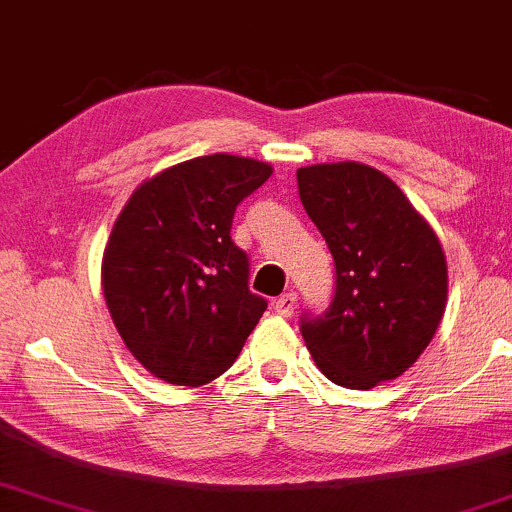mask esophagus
I'll return each instance as SVG.
<instances>
[{"mask_svg":"<svg viewBox=\"0 0 512 512\" xmlns=\"http://www.w3.org/2000/svg\"><path fill=\"white\" fill-rule=\"evenodd\" d=\"M295 307H298V295H295L293 291L291 293H283L281 298L274 300L276 315H281V317H291L293 312H295Z\"/></svg>","mask_w":512,"mask_h":512,"instance_id":"esophagus-1","label":"esophagus"}]
</instances>
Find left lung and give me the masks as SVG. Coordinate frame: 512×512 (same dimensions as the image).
<instances>
[{"instance_id":"1","label":"left lung","mask_w":512,"mask_h":512,"mask_svg":"<svg viewBox=\"0 0 512 512\" xmlns=\"http://www.w3.org/2000/svg\"><path fill=\"white\" fill-rule=\"evenodd\" d=\"M298 190L336 264L329 310L300 326L305 346L334 384L374 389L415 365L439 329L448 298L439 236L367 164L303 166Z\"/></svg>"}]
</instances>
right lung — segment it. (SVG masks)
I'll list each match as a JSON object with an SVG mask.
<instances>
[{"label":"right lung","mask_w":512,"mask_h":512,"mask_svg":"<svg viewBox=\"0 0 512 512\" xmlns=\"http://www.w3.org/2000/svg\"><path fill=\"white\" fill-rule=\"evenodd\" d=\"M272 171L226 152L188 159L140 183L116 217L102 257L104 300L152 377L209 384L267 310L250 293L248 255L231 240V221Z\"/></svg>","instance_id":"1"}]
</instances>
